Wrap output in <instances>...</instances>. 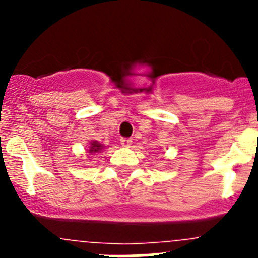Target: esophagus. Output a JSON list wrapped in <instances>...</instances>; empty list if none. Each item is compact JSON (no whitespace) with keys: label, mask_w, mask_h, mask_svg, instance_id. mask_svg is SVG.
Segmentation results:
<instances>
[{"label":"esophagus","mask_w":258,"mask_h":258,"mask_svg":"<svg viewBox=\"0 0 258 258\" xmlns=\"http://www.w3.org/2000/svg\"><path fill=\"white\" fill-rule=\"evenodd\" d=\"M120 142H121L122 146H131L132 138H121V140H120Z\"/></svg>","instance_id":"esophagus-1"}]
</instances>
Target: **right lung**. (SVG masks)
<instances>
[{"mask_svg": "<svg viewBox=\"0 0 258 258\" xmlns=\"http://www.w3.org/2000/svg\"><path fill=\"white\" fill-rule=\"evenodd\" d=\"M101 147H102V146L99 145L98 142H92V146H90V150H89V151H90V152H98L99 150H101Z\"/></svg>", "mask_w": 258, "mask_h": 258, "instance_id": "add662e5", "label": "right lung"}]
</instances>
